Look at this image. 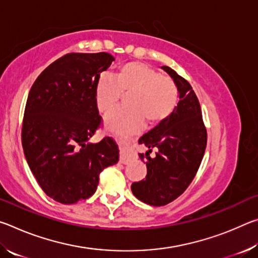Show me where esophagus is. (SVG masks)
Listing matches in <instances>:
<instances>
[{
  "mask_svg": "<svg viewBox=\"0 0 258 258\" xmlns=\"http://www.w3.org/2000/svg\"><path fill=\"white\" fill-rule=\"evenodd\" d=\"M131 159H132V157H131V155L128 154V151L126 148H124L123 150H121L120 152V158H119V161L121 164H128Z\"/></svg>",
  "mask_w": 258,
  "mask_h": 258,
  "instance_id": "34e87169",
  "label": "esophagus"
}]
</instances>
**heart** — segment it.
Listing matches in <instances>:
<instances>
[{
    "label": "heart",
    "mask_w": 258,
    "mask_h": 258,
    "mask_svg": "<svg viewBox=\"0 0 258 258\" xmlns=\"http://www.w3.org/2000/svg\"><path fill=\"white\" fill-rule=\"evenodd\" d=\"M126 108L109 113L108 128L128 134L140 128L145 119L157 124L171 115L177 104V87L171 77L160 75L155 68L132 61L118 67L113 78L102 75L95 85V102L100 112L107 113L117 106L121 94Z\"/></svg>",
    "instance_id": "obj_1"
}]
</instances>
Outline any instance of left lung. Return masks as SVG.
<instances>
[{
  "mask_svg": "<svg viewBox=\"0 0 258 258\" xmlns=\"http://www.w3.org/2000/svg\"><path fill=\"white\" fill-rule=\"evenodd\" d=\"M177 86L180 101L167 118L140 138L148 147L139 154L147 164V176L132 183L133 195L151 206H165L186 190L202 164L207 145L202 108L190 83L167 66L161 67ZM157 149L154 159L150 152Z\"/></svg>",
  "mask_w": 258,
  "mask_h": 258,
  "instance_id": "1",
  "label": "left lung"
}]
</instances>
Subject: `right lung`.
<instances>
[{
    "label": "right lung",
    "mask_w": 258,
    "mask_h": 258,
    "mask_svg": "<svg viewBox=\"0 0 258 258\" xmlns=\"http://www.w3.org/2000/svg\"><path fill=\"white\" fill-rule=\"evenodd\" d=\"M113 60L107 52L68 53L47 66L29 91L21 128L24 154L42 190L58 203L90 198L100 173L119 159L111 138L90 142L102 124L95 85Z\"/></svg>",
    "instance_id": "right-lung-1"
}]
</instances>
